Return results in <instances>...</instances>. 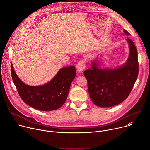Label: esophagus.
<instances>
[{
  "label": "esophagus",
  "mask_w": 150,
  "mask_h": 150,
  "mask_svg": "<svg viewBox=\"0 0 150 150\" xmlns=\"http://www.w3.org/2000/svg\"><path fill=\"white\" fill-rule=\"evenodd\" d=\"M86 67H85V62L84 60H79L77 63L76 68L79 72H83Z\"/></svg>",
  "instance_id": "obj_1"
}]
</instances>
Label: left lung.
Wrapping results in <instances>:
<instances>
[{"label": "left lung", "instance_id": "obj_1", "mask_svg": "<svg viewBox=\"0 0 150 150\" xmlns=\"http://www.w3.org/2000/svg\"><path fill=\"white\" fill-rule=\"evenodd\" d=\"M126 35L129 33L124 30ZM130 53L124 65L115 69H100L97 63H91V69L85 71L88 89L93 103L100 108H109L123 101L131 93L138 78V52L134 42L126 39Z\"/></svg>", "mask_w": 150, "mask_h": 150}]
</instances>
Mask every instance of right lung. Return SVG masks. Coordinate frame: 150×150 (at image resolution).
I'll list each match as a JSON object with an SVG mask.
<instances>
[{
	"label": "right lung",
	"instance_id": "right-lung-1",
	"mask_svg": "<svg viewBox=\"0 0 150 150\" xmlns=\"http://www.w3.org/2000/svg\"><path fill=\"white\" fill-rule=\"evenodd\" d=\"M11 74L18 93L26 104L41 111L56 110L65 103L76 76L74 66L62 68L48 83L40 86L25 84L16 75L11 63Z\"/></svg>",
	"mask_w": 150,
	"mask_h": 150
}]
</instances>
